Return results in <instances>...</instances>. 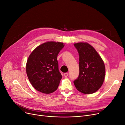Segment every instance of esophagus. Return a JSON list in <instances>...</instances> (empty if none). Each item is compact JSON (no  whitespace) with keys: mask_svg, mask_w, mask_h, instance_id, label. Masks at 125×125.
Here are the masks:
<instances>
[{"mask_svg":"<svg viewBox=\"0 0 125 125\" xmlns=\"http://www.w3.org/2000/svg\"><path fill=\"white\" fill-rule=\"evenodd\" d=\"M68 73H64V77H67L68 76Z\"/></svg>","mask_w":125,"mask_h":125,"instance_id":"esophagus-1","label":"esophagus"}]
</instances>
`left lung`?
I'll use <instances>...</instances> for the list:
<instances>
[{"label":"left lung","mask_w":125,"mask_h":125,"mask_svg":"<svg viewBox=\"0 0 125 125\" xmlns=\"http://www.w3.org/2000/svg\"><path fill=\"white\" fill-rule=\"evenodd\" d=\"M74 46L79 54V75L73 83L81 93L93 94L104 83L105 73L104 62L90 44L79 42L75 43Z\"/></svg>","instance_id":"obj_1"}]
</instances>
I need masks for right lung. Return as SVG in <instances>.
Returning a JSON list of instances; mask_svg holds the SVG:
<instances>
[{
  "mask_svg": "<svg viewBox=\"0 0 125 125\" xmlns=\"http://www.w3.org/2000/svg\"><path fill=\"white\" fill-rule=\"evenodd\" d=\"M63 43L47 42L36 47L26 63V73L34 88L41 93L50 94L56 91L62 79L58 68V54Z\"/></svg>",
  "mask_w": 125,
  "mask_h": 125,
  "instance_id": "1",
  "label": "right lung"
}]
</instances>
